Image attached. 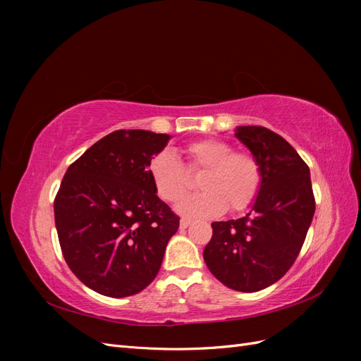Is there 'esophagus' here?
<instances>
[{
    "instance_id": "esophagus-1",
    "label": "esophagus",
    "mask_w": 361,
    "mask_h": 361,
    "mask_svg": "<svg viewBox=\"0 0 361 361\" xmlns=\"http://www.w3.org/2000/svg\"><path fill=\"white\" fill-rule=\"evenodd\" d=\"M192 221L191 220H188V218H182V220H180V228H187L190 224H191Z\"/></svg>"
}]
</instances>
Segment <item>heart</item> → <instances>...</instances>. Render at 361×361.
I'll use <instances>...</instances> for the list:
<instances>
[{
	"label": "heart",
	"instance_id": "heart-1",
	"mask_svg": "<svg viewBox=\"0 0 361 361\" xmlns=\"http://www.w3.org/2000/svg\"><path fill=\"white\" fill-rule=\"evenodd\" d=\"M188 173L204 171L200 180L203 192L190 195L178 211L187 216H216L226 211H244L255 202L262 187L260 162L250 152L235 150L224 140L204 138L183 149ZM149 176L158 197L167 203L179 202L190 187L188 174L170 152L152 158Z\"/></svg>",
	"mask_w": 361,
	"mask_h": 361
}]
</instances>
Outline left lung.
Instances as JSON below:
<instances>
[{"label":"left lung","mask_w":361,"mask_h":361,"mask_svg":"<svg viewBox=\"0 0 361 361\" xmlns=\"http://www.w3.org/2000/svg\"><path fill=\"white\" fill-rule=\"evenodd\" d=\"M262 167V187L245 216L212 223L203 250L207 268L223 285L257 292L293 265L314 214L310 170L288 141L264 126H238L235 134Z\"/></svg>","instance_id":"obj_1"}]
</instances>
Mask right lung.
<instances>
[{"label": "right lung", "instance_id": "1", "mask_svg": "<svg viewBox=\"0 0 361 361\" xmlns=\"http://www.w3.org/2000/svg\"><path fill=\"white\" fill-rule=\"evenodd\" d=\"M170 135L118 129L72 162L54 200L64 260L87 288L123 298L157 277L179 216L149 176Z\"/></svg>", "mask_w": 361, "mask_h": 361}]
</instances>
